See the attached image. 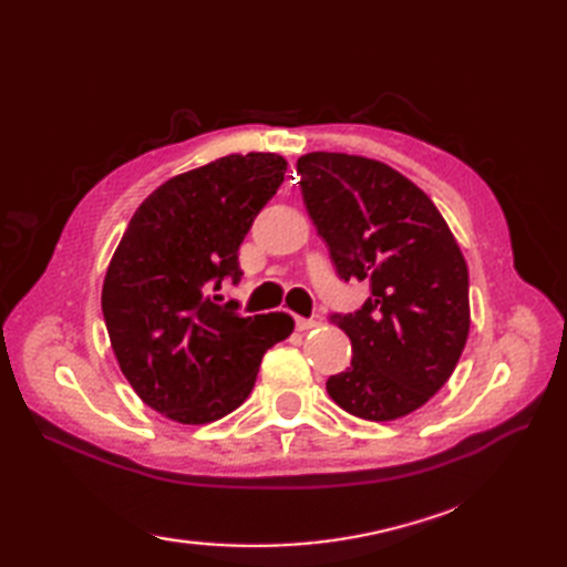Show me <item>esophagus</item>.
I'll use <instances>...</instances> for the list:
<instances>
[{"label": "esophagus", "mask_w": 567, "mask_h": 567, "mask_svg": "<svg viewBox=\"0 0 567 567\" xmlns=\"http://www.w3.org/2000/svg\"><path fill=\"white\" fill-rule=\"evenodd\" d=\"M317 326H319V321H317V319H302V317H296V329H298V331H302V333L317 329Z\"/></svg>", "instance_id": "34e87169"}]
</instances>
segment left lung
I'll use <instances>...</instances> for the list:
<instances>
[{
    "label": "left lung",
    "mask_w": 567,
    "mask_h": 567,
    "mask_svg": "<svg viewBox=\"0 0 567 567\" xmlns=\"http://www.w3.org/2000/svg\"><path fill=\"white\" fill-rule=\"evenodd\" d=\"M296 167L338 277L371 290L362 310L331 317L354 357L326 392L357 419L398 421L450 381L466 348V260L435 203L390 165L315 151Z\"/></svg>",
    "instance_id": "left-lung-1"
}]
</instances>
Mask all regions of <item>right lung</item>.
<instances>
[{"label": "right lung", "mask_w": 567, "mask_h": 567, "mask_svg": "<svg viewBox=\"0 0 567 567\" xmlns=\"http://www.w3.org/2000/svg\"><path fill=\"white\" fill-rule=\"evenodd\" d=\"M288 163L279 153H231L161 184L111 257L101 290L111 348L140 400L182 425L213 423L250 394L262 357L293 317H238L213 296L241 281L238 246Z\"/></svg>", "instance_id": "obj_1"}]
</instances>
